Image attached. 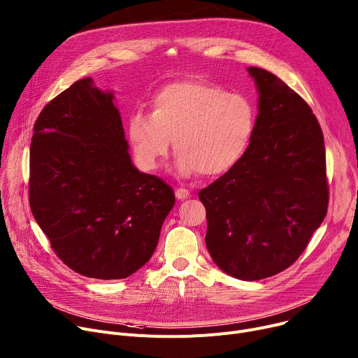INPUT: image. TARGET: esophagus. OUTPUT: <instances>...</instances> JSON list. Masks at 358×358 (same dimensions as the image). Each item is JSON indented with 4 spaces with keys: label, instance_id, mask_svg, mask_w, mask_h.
I'll return each instance as SVG.
<instances>
[{
    "label": "esophagus",
    "instance_id": "1",
    "mask_svg": "<svg viewBox=\"0 0 358 358\" xmlns=\"http://www.w3.org/2000/svg\"><path fill=\"white\" fill-rule=\"evenodd\" d=\"M176 197L178 200H184V199H188L189 197V192L185 188H177L176 189Z\"/></svg>",
    "mask_w": 358,
    "mask_h": 358
}]
</instances>
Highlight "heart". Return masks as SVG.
<instances>
[{
  "label": "heart",
  "mask_w": 358,
  "mask_h": 358,
  "mask_svg": "<svg viewBox=\"0 0 358 358\" xmlns=\"http://www.w3.org/2000/svg\"><path fill=\"white\" fill-rule=\"evenodd\" d=\"M255 128L256 109L245 94L206 80H184L155 94L151 115H131L128 136L141 169L155 170L173 139L181 174L219 177L242 159Z\"/></svg>",
  "instance_id": "heart-1"
}]
</instances>
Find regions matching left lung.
<instances>
[{
	"label": "left lung",
	"mask_w": 358,
	"mask_h": 358,
	"mask_svg": "<svg viewBox=\"0 0 358 358\" xmlns=\"http://www.w3.org/2000/svg\"><path fill=\"white\" fill-rule=\"evenodd\" d=\"M248 70L259 90L255 134L242 159L199 197L214 264L233 278L259 280L302 255L325 219L329 188L313 109L271 71Z\"/></svg>",
	"instance_id": "obj_1"
}]
</instances>
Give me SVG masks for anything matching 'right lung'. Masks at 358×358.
<instances>
[{
	"instance_id": "1",
	"label": "right lung",
	"mask_w": 358,
	"mask_h": 358,
	"mask_svg": "<svg viewBox=\"0 0 358 358\" xmlns=\"http://www.w3.org/2000/svg\"><path fill=\"white\" fill-rule=\"evenodd\" d=\"M80 79L40 112L30 147L33 216L66 266L124 279L152 256L173 188L131 162L113 94Z\"/></svg>"
}]
</instances>
